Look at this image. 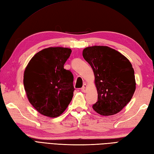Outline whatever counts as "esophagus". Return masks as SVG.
Returning <instances> with one entry per match:
<instances>
[{
    "label": "esophagus",
    "instance_id": "1",
    "mask_svg": "<svg viewBox=\"0 0 154 154\" xmlns=\"http://www.w3.org/2000/svg\"><path fill=\"white\" fill-rule=\"evenodd\" d=\"M87 85L85 83L83 86V87L81 88V91L83 92H87Z\"/></svg>",
    "mask_w": 154,
    "mask_h": 154
}]
</instances>
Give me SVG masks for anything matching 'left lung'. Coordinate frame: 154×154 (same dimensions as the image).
<instances>
[{
  "label": "left lung",
  "instance_id": "1",
  "mask_svg": "<svg viewBox=\"0 0 154 154\" xmlns=\"http://www.w3.org/2000/svg\"><path fill=\"white\" fill-rule=\"evenodd\" d=\"M94 71L98 101L92 106L100 115L121 112L131 101L136 89L134 71L125 56L106 46H93L83 51Z\"/></svg>",
  "mask_w": 154,
  "mask_h": 154
}]
</instances>
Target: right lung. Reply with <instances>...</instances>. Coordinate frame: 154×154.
<instances>
[{
  "mask_svg": "<svg viewBox=\"0 0 154 154\" xmlns=\"http://www.w3.org/2000/svg\"><path fill=\"white\" fill-rule=\"evenodd\" d=\"M71 50L49 47L31 59L24 71L27 98L38 112L48 117L60 116L73 96V75L63 68Z\"/></svg>",
  "mask_w": 154,
  "mask_h": 154,
  "instance_id": "add662e5",
  "label": "right lung"
}]
</instances>
